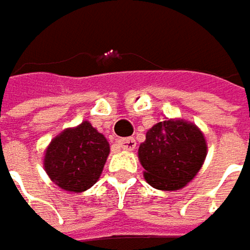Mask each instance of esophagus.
Segmentation results:
<instances>
[{
    "label": "esophagus",
    "instance_id": "1",
    "mask_svg": "<svg viewBox=\"0 0 250 250\" xmlns=\"http://www.w3.org/2000/svg\"><path fill=\"white\" fill-rule=\"evenodd\" d=\"M119 146L123 149V150H133L136 147V140L133 137H125V139H119L117 140Z\"/></svg>",
    "mask_w": 250,
    "mask_h": 250
}]
</instances>
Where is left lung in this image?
Masks as SVG:
<instances>
[{"label":"left lung","instance_id":"1","mask_svg":"<svg viewBox=\"0 0 250 250\" xmlns=\"http://www.w3.org/2000/svg\"><path fill=\"white\" fill-rule=\"evenodd\" d=\"M207 143L201 130L185 120H165L146 133L139 146L145 179L156 189L184 188L201 169Z\"/></svg>","mask_w":250,"mask_h":250}]
</instances>
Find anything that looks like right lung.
<instances>
[{
	"label": "right lung",
	"instance_id": "1",
	"mask_svg": "<svg viewBox=\"0 0 250 250\" xmlns=\"http://www.w3.org/2000/svg\"><path fill=\"white\" fill-rule=\"evenodd\" d=\"M108 153L110 145L104 134L89 122H82L50 142L44 153V169L62 189L82 192L98 181Z\"/></svg>",
	"mask_w": 250,
	"mask_h": 250
}]
</instances>
